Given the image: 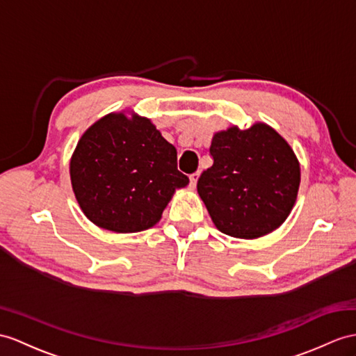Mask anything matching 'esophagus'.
Returning <instances> with one entry per match:
<instances>
[{
  "label": "esophagus",
  "instance_id": "1",
  "mask_svg": "<svg viewBox=\"0 0 356 356\" xmlns=\"http://www.w3.org/2000/svg\"><path fill=\"white\" fill-rule=\"evenodd\" d=\"M188 178H190V187L195 188V187H196V183H197V178H199V172L192 173V175H190Z\"/></svg>",
  "mask_w": 356,
  "mask_h": 356
}]
</instances>
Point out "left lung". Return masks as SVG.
<instances>
[{
	"mask_svg": "<svg viewBox=\"0 0 356 356\" xmlns=\"http://www.w3.org/2000/svg\"><path fill=\"white\" fill-rule=\"evenodd\" d=\"M213 166L197 193L220 232L252 240L280 228L296 202L300 164L285 138L264 122L214 133Z\"/></svg>",
	"mask_w": 356,
	"mask_h": 356,
	"instance_id": "1",
	"label": "left lung"
}]
</instances>
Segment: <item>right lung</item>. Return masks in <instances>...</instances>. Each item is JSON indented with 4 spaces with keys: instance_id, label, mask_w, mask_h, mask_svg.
Instances as JSON below:
<instances>
[{
    "instance_id": "obj_1",
    "label": "right lung",
    "mask_w": 356,
    "mask_h": 356,
    "mask_svg": "<svg viewBox=\"0 0 356 356\" xmlns=\"http://www.w3.org/2000/svg\"><path fill=\"white\" fill-rule=\"evenodd\" d=\"M78 205L97 227L119 232L152 228L173 193L188 184L177 149L151 119L108 113L78 140L69 161Z\"/></svg>"
}]
</instances>
